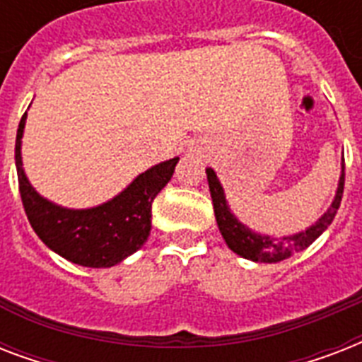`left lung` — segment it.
<instances>
[{"label": "left lung", "instance_id": "left-lung-1", "mask_svg": "<svg viewBox=\"0 0 362 362\" xmlns=\"http://www.w3.org/2000/svg\"><path fill=\"white\" fill-rule=\"evenodd\" d=\"M206 178H209L210 195H212V204H214L216 221H218L221 235L226 238L227 246L244 259H252V261H259V263H278V261H284V259L289 257L291 253H297L304 247H308L315 238L320 237L321 233L325 231L327 227L331 226L338 209H340V201H342L346 163L342 165V176H340L337 197L332 201L331 209L327 210L325 214L320 218V221H315L314 226L308 227L306 231L284 238L263 237V235H257V233L250 231L247 227L242 226L227 206L223 187H221L214 170L206 169Z\"/></svg>", "mask_w": 362, "mask_h": 362}]
</instances>
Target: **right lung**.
I'll use <instances>...</instances> for the list:
<instances>
[{"mask_svg":"<svg viewBox=\"0 0 362 362\" xmlns=\"http://www.w3.org/2000/svg\"><path fill=\"white\" fill-rule=\"evenodd\" d=\"M25 112L16 131V173L24 212L33 231L52 252L82 267H112L146 242L152 227V203L175 173L178 158L156 165L131 182L109 203L90 210H67L48 203L31 187L22 169L20 139Z\"/></svg>","mask_w":362,"mask_h":362,"instance_id":"add662e5","label":"right lung"}]
</instances>
